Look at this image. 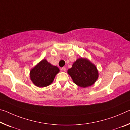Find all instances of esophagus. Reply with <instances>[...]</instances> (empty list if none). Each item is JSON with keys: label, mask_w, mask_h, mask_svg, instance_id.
Returning a JSON list of instances; mask_svg holds the SVG:
<instances>
[{"label": "esophagus", "mask_w": 130, "mask_h": 130, "mask_svg": "<svg viewBox=\"0 0 130 130\" xmlns=\"http://www.w3.org/2000/svg\"><path fill=\"white\" fill-rule=\"evenodd\" d=\"M62 70L63 71H67V68H66L65 67H63V68H62Z\"/></svg>", "instance_id": "34e87169"}]
</instances>
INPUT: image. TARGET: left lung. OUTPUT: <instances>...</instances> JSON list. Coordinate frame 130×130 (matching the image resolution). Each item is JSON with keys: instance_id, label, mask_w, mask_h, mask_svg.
<instances>
[{"instance_id": "obj_1", "label": "left lung", "mask_w": 130, "mask_h": 130, "mask_svg": "<svg viewBox=\"0 0 130 130\" xmlns=\"http://www.w3.org/2000/svg\"><path fill=\"white\" fill-rule=\"evenodd\" d=\"M68 73L74 83L82 88L93 85L99 77L96 66L89 59L82 57L77 59L68 70Z\"/></svg>"}]
</instances>
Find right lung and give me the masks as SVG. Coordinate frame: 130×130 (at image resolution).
I'll return each mask as SVG.
<instances>
[{"label": "right lung", "instance_id": "1", "mask_svg": "<svg viewBox=\"0 0 130 130\" xmlns=\"http://www.w3.org/2000/svg\"><path fill=\"white\" fill-rule=\"evenodd\" d=\"M59 69L43 59L30 69V79L38 87H47L53 83Z\"/></svg>", "mask_w": 130, "mask_h": 130}]
</instances>
